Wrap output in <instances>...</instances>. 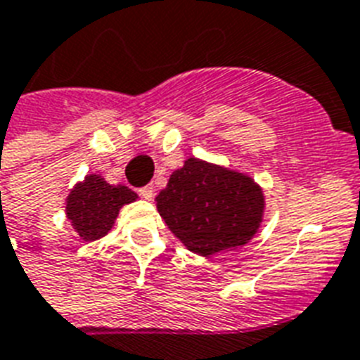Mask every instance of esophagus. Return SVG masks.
Returning a JSON list of instances; mask_svg holds the SVG:
<instances>
[{
  "mask_svg": "<svg viewBox=\"0 0 360 360\" xmlns=\"http://www.w3.org/2000/svg\"><path fill=\"white\" fill-rule=\"evenodd\" d=\"M139 195H141L142 199L152 200V199H154V188H152V186H146V188H141V189H139Z\"/></svg>",
  "mask_w": 360,
  "mask_h": 360,
  "instance_id": "1",
  "label": "esophagus"
}]
</instances>
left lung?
<instances>
[{
	"mask_svg": "<svg viewBox=\"0 0 360 360\" xmlns=\"http://www.w3.org/2000/svg\"><path fill=\"white\" fill-rule=\"evenodd\" d=\"M172 235L200 257L252 240L264 214L263 188L250 174L188 158L155 197Z\"/></svg>",
	"mask_w": 360,
	"mask_h": 360,
	"instance_id": "left-lung-1",
	"label": "left lung"
}]
</instances>
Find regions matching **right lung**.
<instances>
[{
	"instance_id": "add662e5",
	"label": "right lung",
	"mask_w": 360,
	"mask_h": 360,
	"mask_svg": "<svg viewBox=\"0 0 360 360\" xmlns=\"http://www.w3.org/2000/svg\"><path fill=\"white\" fill-rule=\"evenodd\" d=\"M136 199L124 184L112 186L101 174H86L67 195L65 214L80 240L94 242L108 235L120 210Z\"/></svg>"
}]
</instances>
